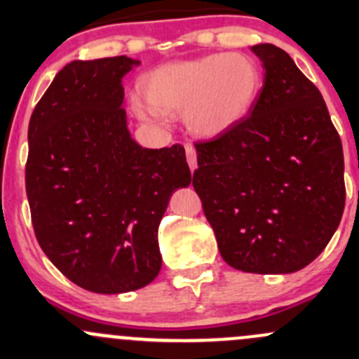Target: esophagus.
<instances>
[{
  "mask_svg": "<svg viewBox=\"0 0 359 359\" xmlns=\"http://www.w3.org/2000/svg\"><path fill=\"white\" fill-rule=\"evenodd\" d=\"M186 156H187V163H189L191 172L198 168V161H196V149L193 146H186Z\"/></svg>",
  "mask_w": 359,
  "mask_h": 359,
  "instance_id": "34e87169",
  "label": "esophagus"
}]
</instances>
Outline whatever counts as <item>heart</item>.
Returning a JSON list of instances; mask_svg holds the SVG:
<instances>
[{
    "label": "heart",
    "instance_id": "heart-1",
    "mask_svg": "<svg viewBox=\"0 0 359 359\" xmlns=\"http://www.w3.org/2000/svg\"><path fill=\"white\" fill-rule=\"evenodd\" d=\"M262 86L259 64L248 53H212L151 71L140 83L133 109L146 119L184 114L193 135L213 139L236 126L255 104Z\"/></svg>",
    "mask_w": 359,
    "mask_h": 359
}]
</instances>
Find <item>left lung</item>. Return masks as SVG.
I'll use <instances>...</instances> for the list:
<instances>
[{
	"label": "left lung",
	"mask_w": 359,
	"mask_h": 359,
	"mask_svg": "<svg viewBox=\"0 0 359 359\" xmlns=\"http://www.w3.org/2000/svg\"><path fill=\"white\" fill-rule=\"evenodd\" d=\"M264 85L247 118L196 142L193 186L222 259L255 274L313 262L346 205L342 142L320 90L285 50L260 43Z\"/></svg>",
	"instance_id": "8db88e82"
}]
</instances>
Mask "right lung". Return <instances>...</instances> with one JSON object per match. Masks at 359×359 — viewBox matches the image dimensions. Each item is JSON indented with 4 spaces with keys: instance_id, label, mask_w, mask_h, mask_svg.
I'll list each match as a JSON object with an SVG mask.
<instances>
[{
    "instance_id": "1",
    "label": "right lung",
    "mask_w": 359,
    "mask_h": 359,
    "mask_svg": "<svg viewBox=\"0 0 359 359\" xmlns=\"http://www.w3.org/2000/svg\"><path fill=\"white\" fill-rule=\"evenodd\" d=\"M130 57L72 60L29 121L25 191L36 240L72 283L95 293L149 285L161 269L158 227L191 184L186 151L137 144L123 109Z\"/></svg>"
}]
</instances>
